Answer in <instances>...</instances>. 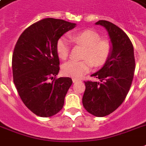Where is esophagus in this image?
Returning a JSON list of instances; mask_svg holds the SVG:
<instances>
[{
  "mask_svg": "<svg viewBox=\"0 0 146 146\" xmlns=\"http://www.w3.org/2000/svg\"><path fill=\"white\" fill-rule=\"evenodd\" d=\"M78 81H80V80H79V79H76V78H73V82H78Z\"/></svg>",
  "mask_w": 146,
  "mask_h": 146,
  "instance_id": "34e87169",
  "label": "esophagus"
}]
</instances>
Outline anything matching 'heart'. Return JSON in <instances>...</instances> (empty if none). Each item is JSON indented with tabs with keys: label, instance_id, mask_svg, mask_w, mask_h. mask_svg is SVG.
<instances>
[{
	"label": "heart",
	"instance_id": "obj_1",
	"mask_svg": "<svg viewBox=\"0 0 146 146\" xmlns=\"http://www.w3.org/2000/svg\"><path fill=\"white\" fill-rule=\"evenodd\" d=\"M73 43L84 47L82 55V60H71L63 65L62 71L65 76L73 78H80L89 72L92 66L100 67L103 66L111 54L112 45L110 41L101 39L99 34L92 30H83L74 33L70 36ZM70 44L66 38H60L56 44L58 57L66 60L69 56Z\"/></svg>",
	"mask_w": 146,
	"mask_h": 146
}]
</instances>
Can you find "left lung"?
<instances>
[{"mask_svg": "<svg viewBox=\"0 0 146 146\" xmlns=\"http://www.w3.org/2000/svg\"><path fill=\"white\" fill-rule=\"evenodd\" d=\"M96 24L108 30L112 50L104 66L92 75L101 82L84 81L86 90L82 104L92 115L104 117L115 111L127 97L136 63L133 44L121 29L106 20H99Z\"/></svg>", "mask_w": 146, "mask_h": 146, "instance_id": "1", "label": "left lung"}]
</instances>
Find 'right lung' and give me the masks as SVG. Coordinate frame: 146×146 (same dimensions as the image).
I'll list each match as a JSON object with an SVG mask.
<instances>
[{
    "instance_id": "add662e5",
    "label": "right lung",
    "mask_w": 146,
    "mask_h": 146,
    "mask_svg": "<svg viewBox=\"0 0 146 146\" xmlns=\"http://www.w3.org/2000/svg\"><path fill=\"white\" fill-rule=\"evenodd\" d=\"M75 26L63 19H43L26 29L15 45L13 82L24 104L39 117H51L64 107L73 81L70 77L56 78L60 70L56 44Z\"/></svg>"
}]
</instances>
